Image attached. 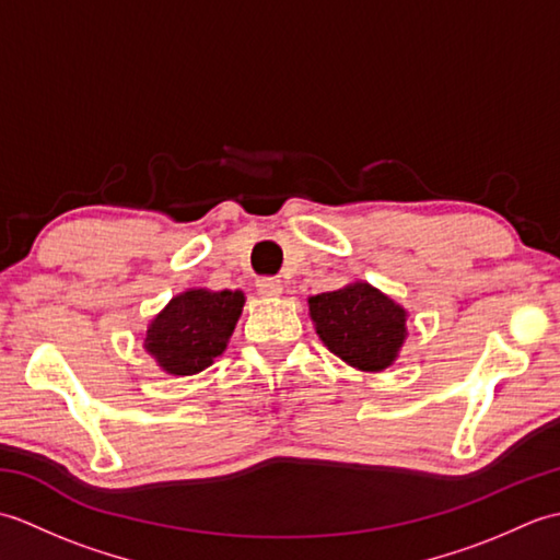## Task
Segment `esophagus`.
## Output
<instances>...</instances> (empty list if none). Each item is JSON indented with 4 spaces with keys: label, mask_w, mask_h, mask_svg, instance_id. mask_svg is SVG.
<instances>
[{
    "label": "esophagus",
    "mask_w": 560,
    "mask_h": 560,
    "mask_svg": "<svg viewBox=\"0 0 560 560\" xmlns=\"http://www.w3.org/2000/svg\"><path fill=\"white\" fill-rule=\"evenodd\" d=\"M257 291H259V295H265V299H273V295H279L283 291V283L279 279L265 277L257 281Z\"/></svg>",
    "instance_id": "esophagus-1"
}]
</instances>
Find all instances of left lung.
<instances>
[{
  "instance_id": "8db88e82",
  "label": "left lung",
  "mask_w": 560,
  "mask_h": 560,
  "mask_svg": "<svg viewBox=\"0 0 560 560\" xmlns=\"http://www.w3.org/2000/svg\"><path fill=\"white\" fill-rule=\"evenodd\" d=\"M307 305L325 347L359 371H385L407 339V311L365 281L311 295Z\"/></svg>"
}]
</instances>
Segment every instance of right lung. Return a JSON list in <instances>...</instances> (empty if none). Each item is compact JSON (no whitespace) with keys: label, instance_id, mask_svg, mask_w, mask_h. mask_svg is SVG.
Segmentation results:
<instances>
[{"label":"right lung","instance_id":"1","mask_svg":"<svg viewBox=\"0 0 560 560\" xmlns=\"http://www.w3.org/2000/svg\"><path fill=\"white\" fill-rule=\"evenodd\" d=\"M243 305V291L187 289L151 319L144 349L165 373H201L229 347Z\"/></svg>","mask_w":560,"mask_h":560}]
</instances>
